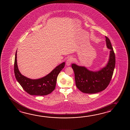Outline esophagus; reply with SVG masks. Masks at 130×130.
<instances>
[{
  "mask_svg": "<svg viewBox=\"0 0 130 130\" xmlns=\"http://www.w3.org/2000/svg\"><path fill=\"white\" fill-rule=\"evenodd\" d=\"M73 58H72V57H70L68 58V59H67V60H66V65H67V66H70V64H71L72 62H73Z\"/></svg>",
  "mask_w": 130,
  "mask_h": 130,
  "instance_id": "obj_1",
  "label": "esophagus"
}]
</instances>
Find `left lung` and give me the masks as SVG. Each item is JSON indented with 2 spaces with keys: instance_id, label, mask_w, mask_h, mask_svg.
I'll use <instances>...</instances> for the list:
<instances>
[{
  "instance_id": "1",
  "label": "left lung",
  "mask_w": 130,
  "mask_h": 130,
  "mask_svg": "<svg viewBox=\"0 0 130 130\" xmlns=\"http://www.w3.org/2000/svg\"><path fill=\"white\" fill-rule=\"evenodd\" d=\"M106 46L110 49V57L106 66L96 72L89 71L84 66L72 64L76 86L83 93L93 94L105 90L113 75L115 66V55L110 39L105 36Z\"/></svg>"
}]
</instances>
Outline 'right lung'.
<instances>
[{"label": "right lung", "mask_w": 130, "mask_h": 130, "mask_svg": "<svg viewBox=\"0 0 130 130\" xmlns=\"http://www.w3.org/2000/svg\"><path fill=\"white\" fill-rule=\"evenodd\" d=\"M14 66L15 76L25 91L31 95L44 96L51 93L55 88L58 76L64 68L65 63L58 66L44 77L37 79H31L21 74L17 65V52Z\"/></svg>", "instance_id": "right-lung-1"}]
</instances>
